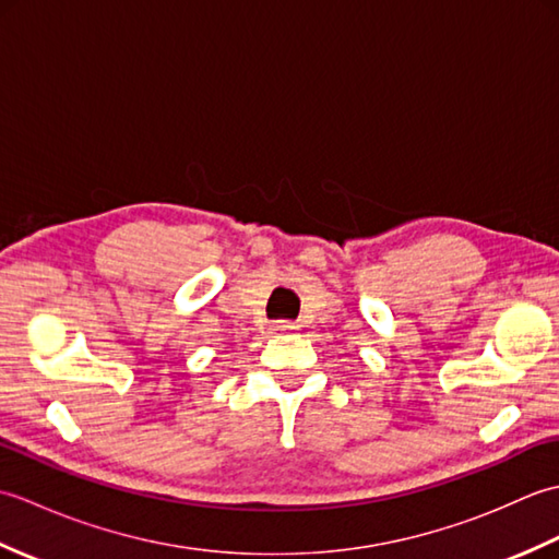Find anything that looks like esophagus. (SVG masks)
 <instances>
[{"label": "esophagus", "mask_w": 559, "mask_h": 559, "mask_svg": "<svg viewBox=\"0 0 559 559\" xmlns=\"http://www.w3.org/2000/svg\"><path fill=\"white\" fill-rule=\"evenodd\" d=\"M298 329V324L295 322H276L273 324V331H276V334H288V331H295Z\"/></svg>", "instance_id": "obj_1"}]
</instances>
